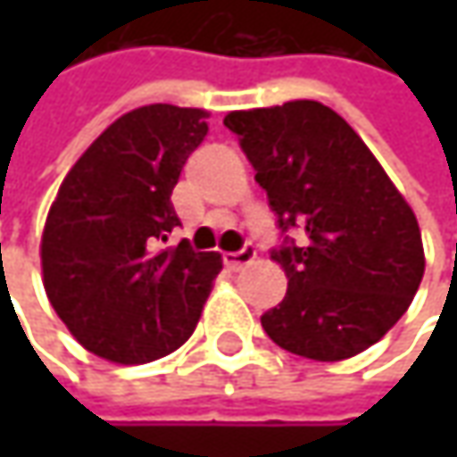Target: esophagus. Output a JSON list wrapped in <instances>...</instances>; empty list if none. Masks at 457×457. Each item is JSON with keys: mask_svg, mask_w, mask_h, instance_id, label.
Returning <instances> with one entry per match:
<instances>
[{"mask_svg": "<svg viewBox=\"0 0 457 457\" xmlns=\"http://www.w3.org/2000/svg\"><path fill=\"white\" fill-rule=\"evenodd\" d=\"M254 256H256L254 246H249V244H246V246H244L241 252H226V254H223V264H226L228 270L238 272L241 267L252 264V262H254Z\"/></svg>", "mask_w": 457, "mask_h": 457, "instance_id": "esophagus-1", "label": "esophagus"}]
</instances>
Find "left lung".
Masks as SVG:
<instances>
[{
	"mask_svg": "<svg viewBox=\"0 0 457 457\" xmlns=\"http://www.w3.org/2000/svg\"><path fill=\"white\" fill-rule=\"evenodd\" d=\"M223 124L256 170L282 234L285 300L262 315L279 348L312 361L366 351L407 312L425 274L410 203L348 121L318 101L231 112Z\"/></svg>",
	"mask_w": 457,
	"mask_h": 457,
	"instance_id": "obj_1",
	"label": "left lung"
}]
</instances>
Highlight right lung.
<instances>
[{"label":"right lung","mask_w":457,"mask_h":457,"mask_svg":"<svg viewBox=\"0 0 457 457\" xmlns=\"http://www.w3.org/2000/svg\"><path fill=\"white\" fill-rule=\"evenodd\" d=\"M208 114L172 104L134 109L65 175L45 220L40 259L50 305L91 353L147 363L180 348L201 318L220 254L187 241L172 187L208 134Z\"/></svg>","instance_id":"obj_1"}]
</instances>
